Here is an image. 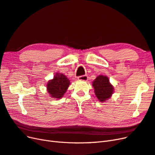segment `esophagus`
<instances>
[{"instance_id":"34e87169","label":"esophagus","mask_w":155,"mask_h":155,"mask_svg":"<svg viewBox=\"0 0 155 155\" xmlns=\"http://www.w3.org/2000/svg\"><path fill=\"white\" fill-rule=\"evenodd\" d=\"M78 79L80 81H88V77H87V76H81L78 77Z\"/></svg>"}]
</instances>
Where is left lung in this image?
<instances>
[{
	"instance_id": "1",
	"label": "left lung",
	"mask_w": 155,
	"mask_h": 155,
	"mask_svg": "<svg viewBox=\"0 0 155 155\" xmlns=\"http://www.w3.org/2000/svg\"><path fill=\"white\" fill-rule=\"evenodd\" d=\"M96 97L100 102H105L111 97L114 88L110 83L109 79L106 76L100 75L92 82Z\"/></svg>"
}]
</instances>
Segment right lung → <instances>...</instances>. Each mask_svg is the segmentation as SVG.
I'll use <instances>...</instances> for the list:
<instances>
[{
    "instance_id": "right-lung-1",
    "label": "right lung",
    "mask_w": 155,
    "mask_h": 155,
    "mask_svg": "<svg viewBox=\"0 0 155 155\" xmlns=\"http://www.w3.org/2000/svg\"><path fill=\"white\" fill-rule=\"evenodd\" d=\"M70 84L69 79L65 75L56 73L54 78L49 80L46 84V89L51 97L59 100L63 97Z\"/></svg>"
}]
</instances>
